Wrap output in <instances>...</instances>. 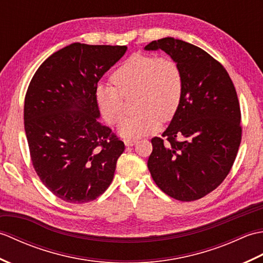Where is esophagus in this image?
I'll return each instance as SVG.
<instances>
[{"mask_svg": "<svg viewBox=\"0 0 263 263\" xmlns=\"http://www.w3.org/2000/svg\"><path fill=\"white\" fill-rule=\"evenodd\" d=\"M136 142H137V140H131V139H125V140H124V143H125L126 147L135 146Z\"/></svg>", "mask_w": 263, "mask_h": 263, "instance_id": "34e87169", "label": "esophagus"}]
</instances>
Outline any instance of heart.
Wrapping results in <instances>:
<instances>
[{"label": "heart", "instance_id": "1", "mask_svg": "<svg viewBox=\"0 0 263 263\" xmlns=\"http://www.w3.org/2000/svg\"><path fill=\"white\" fill-rule=\"evenodd\" d=\"M111 85H98L95 99L100 114L108 124L123 115V98L137 95L138 114L123 119L117 130L126 139L139 138L157 131L161 121L168 122L180 107L184 79L180 65L168 58L133 54L113 74Z\"/></svg>", "mask_w": 263, "mask_h": 263}]
</instances>
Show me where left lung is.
Segmentation results:
<instances>
[{"label":"left lung","mask_w":263,"mask_h":263,"mask_svg":"<svg viewBox=\"0 0 263 263\" xmlns=\"http://www.w3.org/2000/svg\"><path fill=\"white\" fill-rule=\"evenodd\" d=\"M180 65V107L161 138L152 139L148 168L167 195L194 201L214 191L235 161L242 140L241 108L234 83L217 60L192 44L166 37L149 43Z\"/></svg>","instance_id":"8db88e82"}]
</instances>
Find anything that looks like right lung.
Listing matches in <instances>:
<instances>
[{
    "label": "right lung",
    "instance_id": "right-lung-1",
    "mask_svg": "<svg viewBox=\"0 0 263 263\" xmlns=\"http://www.w3.org/2000/svg\"><path fill=\"white\" fill-rule=\"evenodd\" d=\"M126 49L73 43L44 61L27 89L24 120L32 166L65 202H90L113 181L124 142L98 122L95 91Z\"/></svg>",
    "mask_w": 263,
    "mask_h": 263
}]
</instances>
